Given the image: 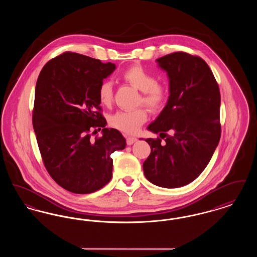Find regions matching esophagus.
Listing matches in <instances>:
<instances>
[{
	"instance_id": "esophagus-1",
	"label": "esophagus",
	"mask_w": 257,
	"mask_h": 257,
	"mask_svg": "<svg viewBox=\"0 0 257 257\" xmlns=\"http://www.w3.org/2000/svg\"><path fill=\"white\" fill-rule=\"evenodd\" d=\"M136 142H137V138H134V137H126V143H127L128 146L133 145Z\"/></svg>"
}]
</instances>
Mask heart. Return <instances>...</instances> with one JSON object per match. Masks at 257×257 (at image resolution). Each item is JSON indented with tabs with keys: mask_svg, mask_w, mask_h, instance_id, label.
Here are the masks:
<instances>
[{
	"mask_svg": "<svg viewBox=\"0 0 257 257\" xmlns=\"http://www.w3.org/2000/svg\"><path fill=\"white\" fill-rule=\"evenodd\" d=\"M121 79L141 91L140 102L150 110H158L165 106L169 98L168 86L157 82L156 77L141 65H133L125 69L121 73ZM98 96L103 105L110 106L113 99L112 84L109 81L102 82L98 88ZM147 119V111L143 108L120 110L110 117V125L126 134H135Z\"/></svg>",
	"mask_w": 257,
	"mask_h": 257,
	"instance_id": "1",
	"label": "heart"
}]
</instances>
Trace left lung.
<instances>
[{
  "label": "left lung",
  "instance_id": "obj_1",
  "mask_svg": "<svg viewBox=\"0 0 257 257\" xmlns=\"http://www.w3.org/2000/svg\"><path fill=\"white\" fill-rule=\"evenodd\" d=\"M157 62L169 76L170 96L159 116L147 127L161 139L146 140L151 152L143 168L151 183L179 188L204 171L218 147L220 88L207 63L197 56L175 52ZM162 138L165 144H160Z\"/></svg>",
  "mask_w": 257,
  "mask_h": 257
}]
</instances>
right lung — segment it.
Listing matches in <instances>:
<instances>
[{"label": "right lung", "instance_id": "add662e5", "mask_svg": "<svg viewBox=\"0 0 257 257\" xmlns=\"http://www.w3.org/2000/svg\"><path fill=\"white\" fill-rule=\"evenodd\" d=\"M115 65L65 52L48 61L37 78L33 125L50 176L74 194H90L110 182L111 153L126 141L106 128L98 88ZM96 128L102 136H92ZM94 132L90 134L92 130Z\"/></svg>", "mask_w": 257, "mask_h": 257}]
</instances>
